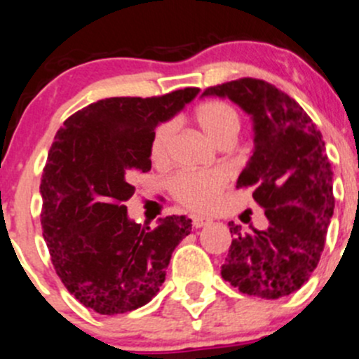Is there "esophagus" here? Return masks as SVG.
<instances>
[{
    "mask_svg": "<svg viewBox=\"0 0 359 359\" xmlns=\"http://www.w3.org/2000/svg\"><path fill=\"white\" fill-rule=\"evenodd\" d=\"M210 224H211L210 218H205V217H192V225H194L196 229L206 227V225H210Z\"/></svg>",
    "mask_w": 359,
    "mask_h": 359,
    "instance_id": "obj_1",
    "label": "esophagus"
}]
</instances>
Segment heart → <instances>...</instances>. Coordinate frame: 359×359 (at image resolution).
Wrapping results in <instances>:
<instances>
[{"label":"heart","mask_w":359,"mask_h":359,"mask_svg":"<svg viewBox=\"0 0 359 359\" xmlns=\"http://www.w3.org/2000/svg\"><path fill=\"white\" fill-rule=\"evenodd\" d=\"M198 123L203 132L217 144L222 139H236L239 132V115L224 101H208L198 108ZM175 122H165L154 130L151 139L153 160H165L172 144ZM225 173L222 170H203V172H184L172 180V192L180 205L194 211L208 210L225 186Z\"/></svg>","instance_id":"heart-1"}]
</instances>
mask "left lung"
<instances>
[{
	"label": "left lung",
	"mask_w": 359,
	"mask_h": 359,
	"mask_svg": "<svg viewBox=\"0 0 359 359\" xmlns=\"http://www.w3.org/2000/svg\"><path fill=\"white\" fill-rule=\"evenodd\" d=\"M252 120V149L237 187H251L269 227L233 233L222 277L248 296L278 299L301 289L316 269L334 213V172L325 141L306 111L259 79L208 88Z\"/></svg>",
	"instance_id": "1"
}]
</instances>
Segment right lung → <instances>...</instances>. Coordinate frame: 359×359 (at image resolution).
<instances>
[{
  "label": "right lung",
  "instance_id": "obj_1",
  "mask_svg": "<svg viewBox=\"0 0 359 359\" xmlns=\"http://www.w3.org/2000/svg\"><path fill=\"white\" fill-rule=\"evenodd\" d=\"M198 88L158 97H107L56 132L41 179V225L51 262L75 299L100 315H120L158 294L191 218L135 224L127 206L135 172L151 170V139L184 110Z\"/></svg>",
  "mask_w": 359,
  "mask_h": 359
}]
</instances>
